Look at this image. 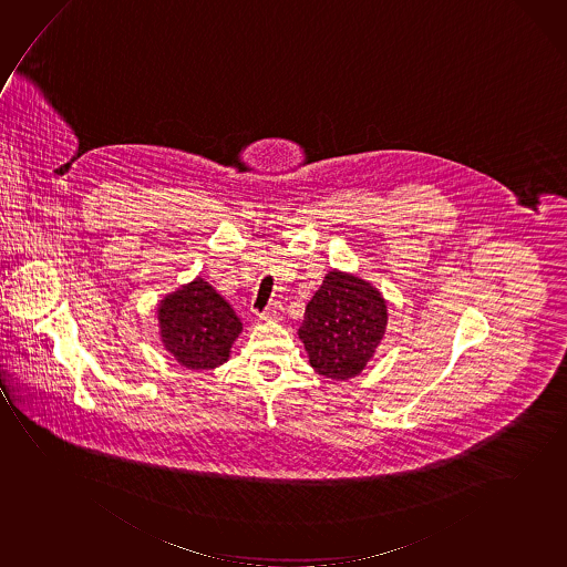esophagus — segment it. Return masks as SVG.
<instances>
[{
	"label": "esophagus",
	"instance_id": "1",
	"mask_svg": "<svg viewBox=\"0 0 567 567\" xmlns=\"http://www.w3.org/2000/svg\"><path fill=\"white\" fill-rule=\"evenodd\" d=\"M262 322H270V320H279L280 318V308L279 306H270L267 310H262L261 316Z\"/></svg>",
	"mask_w": 567,
	"mask_h": 567
}]
</instances>
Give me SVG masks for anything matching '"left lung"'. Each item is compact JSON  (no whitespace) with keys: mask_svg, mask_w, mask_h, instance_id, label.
I'll return each instance as SVG.
<instances>
[{"mask_svg":"<svg viewBox=\"0 0 567 567\" xmlns=\"http://www.w3.org/2000/svg\"><path fill=\"white\" fill-rule=\"evenodd\" d=\"M386 318V300L371 282L333 269L306 305L298 338L316 373L348 381L375 355Z\"/></svg>","mask_w":567,"mask_h":567,"instance_id":"left-lung-1","label":"left lung"}]
</instances>
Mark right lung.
Here are the masks:
<instances>
[{"label": "right lung", "mask_w": 567, "mask_h": 567, "mask_svg": "<svg viewBox=\"0 0 567 567\" xmlns=\"http://www.w3.org/2000/svg\"><path fill=\"white\" fill-rule=\"evenodd\" d=\"M157 318L166 351L194 371L226 363L229 349L244 330L234 308L200 277L166 295Z\"/></svg>", "instance_id": "obj_1"}]
</instances>
